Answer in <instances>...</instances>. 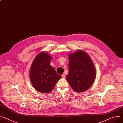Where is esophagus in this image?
Wrapping results in <instances>:
<instances>
[{
  "label": "esophagus",
  "instance_id": "esophagus-1",
  "mask_svg": "<svg viewBox=\"0 0 123 123\" xmlns=\"http://www.w3.org/2000/svg\"><path fill=\"white\" fill-rule=\"evenodd\" d=\"M61 76H62V78H64L65 77V76L64 74H62V75H61Z\"/></svg>",
  "mask_w": 123,
  "mask_h": 123
}]
</instances>
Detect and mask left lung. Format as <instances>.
<instances>
[{
	"mask_svg": "<svg viewBox=\"0 0 123 123\" xmlns=\"http://www.w3.org/2000/svg\"><path fill=\"white\" fill-rule=\"evenodd\" d=\"M96 76L94 64L88 55L78 50L69 56V73L66 79L74 91H86L93 83Z\"/></svg>",
	"mask_w": 123,
	"mask_h": 123,
	"instance_id": "1",
	"label": "left lung"
}]
</instances>
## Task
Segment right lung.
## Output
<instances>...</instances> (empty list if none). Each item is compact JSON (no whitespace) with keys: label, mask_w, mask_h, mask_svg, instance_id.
I'll return each mask as SVG.
<instances>
[{"label":"right lung","mask_w":123,"mask_h":123,"mask_svg":"<svg viewBox=\"0 0 123 123\" xmlns=\"http://www.w3.org/2000/svg\"><path fill=\"white\" fill-rule=\"evenodd\" d=\"M51 56L45 52L39 53L32 63L30 72L31 83L40 92L49 93L61 78L50 63Z\"/></svg>","instance_id":"right-lung-1"}]
</instances>
